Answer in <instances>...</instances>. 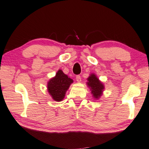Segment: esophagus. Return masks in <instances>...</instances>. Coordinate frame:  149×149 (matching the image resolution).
Here are the masks:
<instances>
[{
	"instance_id": "esophagus-1",
	"label": "esophagus",
	"mask_w": 149,
	"mask_h": 149,
	"mask_svg": "<svg viewBox=\"0 0 149 149\" xmlns=\"http://www.w3.org/2000/svg\"><path fill=\"white\" fill-rule=\"evenodd\" d=\"M75 78H76V81L77 82H80L81 81V76L79 75H77Z\"/></svg>"
}]
</instances>
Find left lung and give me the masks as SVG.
<instances>
[{"mask_svg":"<svg viewBox=\"0 0 149 149\" xmlns=\"http://www.w3.org/2000/svg\"><path fill=\"white\" fill-rule=\"evenodd\" d=\"M87 79L88 81L87 82L88 86L90 88L93 96L96 99H99L104 91V84L99 80V79L94 74H91Z\"/></svg>","mask_w":149,"mask_h":149,"instance_id":"left-lung-1","label":"left lung"}]
</instances>
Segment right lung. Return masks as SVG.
I'll return each instance as SVG.
<instances>
[{
  "label": "right lung",
  "mask_w": 149,
  "mask_h": 149,
  "mask_svg": "<svg viewBox=\"0 0 149 149\" xmlns=\"http://www.w3.org/2000/svg\"><path fill=\"white\" fill-rule=\"evenodd\" d=\"M72 83L73 79L59 70L55 76L48 81L47 90L54 100L60 102L64 98L66 91Z\"/></svg>",
  "instance_id": "1"
}]
</instances>
